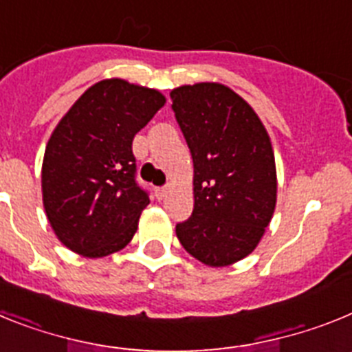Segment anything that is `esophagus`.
Here are the masks:
<instances>
[{"mask_svg":"<svg viewBox=\"0 0 352 352\" xmlns=\"http://www.w3.org/2000/svg\"><path fill=\"white\" fill-rule=\"evenodd\" d=\"M167 192H169V186H167V185L166 186H158L157 190H155V195H157V199H160V201H162V199L167 195Z\"/></svg>","mask_w":352,"mask_h":352,"instance_id":"obj_1","label":"esophagus"}]
</instances>
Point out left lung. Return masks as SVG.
<instances>
[{
  "instance_id": "left-lung-1",
  "label": "left lung",
  "mask_w": 352,
  "mask_h": 352,
  "mask_svg": "<svg viewBox=\"0 0 352 352\" xmlns=\"http://www.w3.org/2000/svg\"><path fill=\"white\" fill-rule=\"evenodd\" d=\"M173 111L194 160V211L176 223L190 256L229 266L252 254L276 203L270 135L232 89L199 82L170 91Z\"/></svg>"
}]
</instances>
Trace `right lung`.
I'll return each instance as SVG.
<instances>
[{
  "label": "right lung",
  "mask_w": 352,
  "mask_h": 352,
  "mask_svg": "<svg viewBox=\"0 0 352 352\" xmlns=\"http://www.w3.org/2000/svg\"><path fill=\"white\" fill-rule=\"evenodd\" d=\"M164 104L157 89L100 80L54 129L43 155V208L72 252L104 257L133 238L149 195L135 179L132 141Z\"/></svg>",
  "instance_id": "right-lung-1"
}]
</instances>
